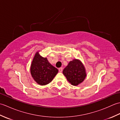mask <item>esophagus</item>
<instances>
[{
	"label": "esophagus",
	"mask_w": 120,
	"mask_h": 120,
	"mask_svg": "<svg viewBox=\"0 0 120 120\" xmlns=\"http://www.w3.org/2000/svg\"><path fill=\"white\" fill-rule=\"evenodd\" d=\"M62 71H63V68H59V72L61 73V72H62Z\"/></svg>",
	"instance_id": "esophagus-1"
}]
</instances>
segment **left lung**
<instances>
[{"instance_id":"left-lung-1","label":"left lung","mask_w":120,"mask_h":120,"mask_svg":"<svg viewBox=\"0 0 120 120\" xmlns=\"http://www.w3.org/2000/svg\"><path fill=\"white\" fill-rule=\"evenodd\" d=\"M68 81L73 86L82 82L86 76V68L80 60L75 59L71 61L63 71Z\"/></svg>"}]
</instances>
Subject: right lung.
<instances>
[{
    "label": "right lung",
    "instance_id": "right-lung-1",
    "mask_svg": "<svg viewBox=\"0 0 120 120\" xmlns=\"http://www.w3.org/2000/svg\"><path fill=\"white\" fill-rule=\"evenodd\" d=\"M39 52L35 53L30 66V73L38 84L45 86L53 80L58 73V70L48 62L47 58L40 56Z\"/></svg>",
    "mask_w": 120,
    "mask_h": 120
}]
</instances>
